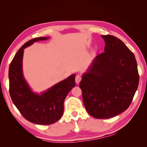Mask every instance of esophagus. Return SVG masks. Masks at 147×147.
Returning <instances> with one entry per match:
<instances>
[{"label": "esophagus", "instance_id": "obj_1", "mask_svg": "<svg viewBox=\"0 0 147 147\" xmlns=\"http://www.w3.org/2000/svg\"><path fill=\"white\" fill-rule=\"evenodd\" d=\"M81 79H82V78H81L80 76L77 75V76H76V78H75V82H76V84H79L80 82V80H81Z\"/></svg>", "mask_w": 147, "mask_h": 147}]
</instances>
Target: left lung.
<instances>
[{
    "label": "left lung",
    "mask_w": 147,
    "mask_h": 147,
    "mask_svg": "<svg viewBox=\"0 0 147 147\" xmlns=\"http://www.w3.org/2000/svg\"><path fill=\"white\" fill-rule=\"evenodd\" d=\"M103 53L82 76L80 88L86 110L96 119L113 117L127 109L139 84L135 56L121 39L102 36Z\"/></svg>",
    "instance_id": "8db88e82"
}]
</instances>
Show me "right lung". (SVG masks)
<instances>
[{
	"label": "right lung",
	"instance_id": "add662e5",
	"mask_svg": "<svg viewBox=\"0 0 147 147\" xmlns=\"http://www.w3.org/2000/svg\"><path fill=\"white\" fill-rule=\"evenodd\" d=\"M49 38L40 37L24 43L12 59L8 73L9 94L13 103L26 120L41 125L53 124L61 117L65 99L76 85V74H73L46 91L37 93L32 91L24 78L23 72L24 49L35 42Z\"/></svg>",
	"mask_w": 147,
	"mask_h": 147
}]
</instances>
